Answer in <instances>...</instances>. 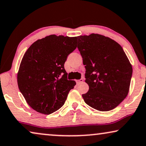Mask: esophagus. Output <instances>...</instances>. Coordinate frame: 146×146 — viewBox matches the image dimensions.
<instances>
[{"label":"esophagus","instance_id":"obj_1","mask_svg":"<svg viewBox=\"0 0 146 146\" xmlns=\"http://www.w3.org/2000/svg\"><path fill=\"white\" fill-rule=\"evenodd\" d=\"M84 82V80L82 78H81L80 80H77V83L78 84H80V83H82Z\"/></svg>","mask_w":146,"mask_h":146}]
</instances>
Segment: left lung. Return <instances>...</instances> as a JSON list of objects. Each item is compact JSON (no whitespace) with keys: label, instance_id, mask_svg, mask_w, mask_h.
I'll return each mask as SVG.
<instances>
[{"label":"left lung","instance_id":"left-lung-1","mask_svg":"<svg viewBox=\"0 0 146 146\" xmlns=\"http://www.w3.org/2000/svg\"><path fill=\"white\" fill-rule=\"evenodd\" d=\"M78 48L85 65L89 90L85 103L97 110L116 108L128 94L132 66L122 47L98 34L78 36Z\"/></svg>","mask_w":146,"mask_h":146}]
</instances>
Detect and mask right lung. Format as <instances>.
<instances>
[{
  "mask_svg": "<svg viewBox=\"0 0 146 146\" xmlns=\"http://www.w3.org/2000/svg\"><path fill=\"white\" fill-rule=\"evenodd\" d=\"M77 37L52 35L37 40L25 53L17 73L19 88L28 104L50 114L64 104L76 82L68 80L64 63L76 48Z\"/></svg>",
  "mask_w": 146,
  "mask_h": 146,
  "instance_id": "obj_1",
  "label": "right lung"
}]
</instances>
